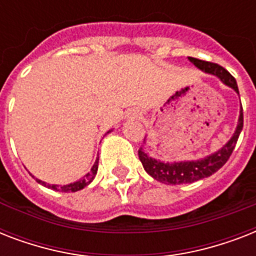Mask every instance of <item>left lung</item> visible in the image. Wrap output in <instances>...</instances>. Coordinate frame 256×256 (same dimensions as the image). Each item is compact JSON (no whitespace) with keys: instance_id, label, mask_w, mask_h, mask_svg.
<instances>
[{"instance_id":"obj_1","label":"left lung","mask_w":256,"mask_h":256,"mask_svg":"<svg viewBox=\"0 0 256 256\" xmlns=\"http://www.w3.org/2000/svg\"><path fill=\"white\" fill-rule=\"evenodd\" d=\"M192 64H194L198 69L203 70L204 73L214 74L216 77L220 78V81L224 82L227 86H230L239 94L238 85L235 78L227 72L224 68H222L218 64L208 61H202L198 58L188 57ZM243 128V108L240 106V116H239V122L235 130L234 136L224 146H223L219 152L206 156L204 160H191V162H175V164H164L160 160H156L154 158L142 152V148L138 150V156L140 160L144 164V168L146 170L148 175H152V178L160 180L166 184H184V183H192L199 179L207 178L214 172L222 168L223 164H226L230 156L232 154L235 148V144L238 142L239 134Z\"/></svg>"}]
</instances>
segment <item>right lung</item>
<instances>
[{
  "instance_id": "add662e5",
  "label": "right lung",
  "mask_w": 256,
  "mask_h": 256,
  "mask_svg": "<svg viewBox=\"0 0 256 256\" xmlns=\"http://www.w3.org/2000/svg\"><path fill=\"white\" fill-rule=\"evenodd\" d=\"M96 170H98V158H96V164H92V170H90V172H88V174H86L84 178H81L80 180H77V182L70 183V184H65V186H56V184H49V183L42 182V180H40V179H37V182L41 183V184H44V186H46L48 188H52V190L62 191V192H76V191L82 190L84 187H86L88 184H90V183H92V180L94 179V176H96Z\"/></svg>"
}]
</instances>
